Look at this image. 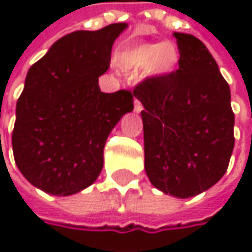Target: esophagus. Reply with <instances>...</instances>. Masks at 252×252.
<instances>
[{"label":"esophagus","instance_id":"34e87169","mask_svg":"<svg viewBox=\"0 0 252 252\" xmlns=\"http://www.w3.org/2000/svg\"><path fill=\"white\" fill-rule=\"evenodd\" d=\"M134 111H135V112H141V111H143V103H141L138 99L134 100Z\"/></svg>","mask_w":252,"mask_h":252}]
</instances>
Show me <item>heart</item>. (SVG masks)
I'll use <instances>...</instances> for the list:
<instances>
[{
  "instance_id": "b5f03b06",
  "label": "heart",
  "mask_w": 252,
  "mask_h": 252,
  "mask_svg": "<svg viewBox=\"0 0 252 252\" xmlns=\"http://www.w3.org/2000/svg\"><path fill=\"white\" fill-rule=\"evenodd\" d=\"M117 67L128 74L146 70L149 76L160 77L172 73L179 61V51L174 43H140L117 55Z\"/></svg>"
}]
</instances>
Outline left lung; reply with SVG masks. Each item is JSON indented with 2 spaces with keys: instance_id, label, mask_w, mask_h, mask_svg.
Listing matches in <instances>:
<instances>
[{
  "instance_id": "obj_1",
  "label": "left lung",
  "mask_w": 252,
  "mask_h": 252,
  "mask_svg": "<svg viewBox=\"0 0 252 252\" xmlns=\"http://www.w3.org/2000/svg\"><path fill=\"white\" fill-rule=\"evenodd\" d=\"M178 70L138 83L144 168L150 182L178 198L197 195L225 175L235 144L229 84L206 45L174 33Z\"/></svg>"
}]
</instances>
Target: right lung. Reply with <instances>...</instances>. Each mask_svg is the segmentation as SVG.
Returning a JSON list of instances; mask_svg holds the SVG:
<instances>
[{
    "instance_id": "right-lung-1",
    "label": "right lung",
    "mask_w": 252,
    "mask_h": 252,
    "mask_svg": "<svg viewBox=\"0 0 252 252\" xmlns=\"http://www.w3.org/2000/svg\"><path fill=\"white\" fill-rule=\"evenodd\" d=\"M126 27L114 23L94 32H73L30 67L11 141L17 168L36 188L71 195L100 174L109 132L134 109L129 90L103 93L97 84Z\"/></svg>"
}]
</instances>
